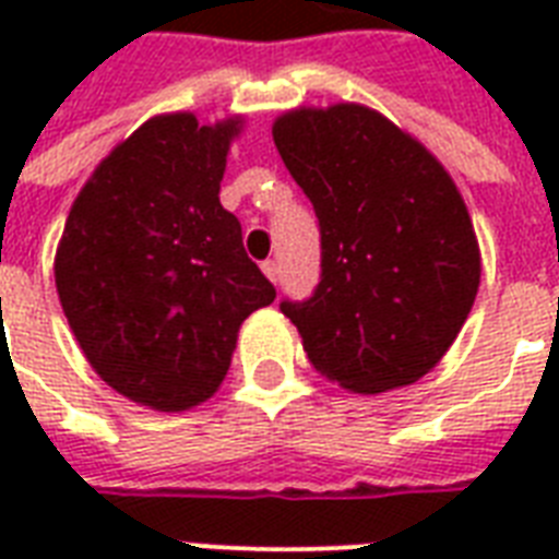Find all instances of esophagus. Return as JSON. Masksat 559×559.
Wrapping results in <instances>:
<instances>
[{
	"label": "esophagus",
	"mask_w": 559,
	"mask_h": 559,
	"mask_svg": "<svg viewBox=\"0 0 559 559\" xmlns=\"http://www.w3.org/2000/svg\"><path fill=\"white\" fill-rule=\"evenodd\" d=\"M263 266V272H266V278L272 281V284H278V278H281V266L275 261H263L261 263Z\"/></svg>",
	"instance_id": "esophagus-1"
}]
</instances>
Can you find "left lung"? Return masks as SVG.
Here are the masks:
<instances>
[{"instance_id": "obj_1", "label": "left lung", "mask_w": 559, "mask_h": 559, "mask_svg": "<svg viewBox=\"0 0 559 559\" xmlns=\"http://www.w3.org/2000/svg\"><path fill=\"white\" fill-rule=\"evenodd\" d=\"M272 135L322 237L313 296L281 301L307 359L359 394L420 380L467 322L481 278L459 188L424 144L359 104L296 109Z\"/></svg>"}]
</instances>
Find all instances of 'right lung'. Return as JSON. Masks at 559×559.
Segmentation results:
<instances>
[{
	"label": "right lung",
	"instance_id": "1",
	"mask_svg": "<svg viewBox=\"0 0 559 559\" xmlns=\"http://www.w3.org/2000/svg\"><path fill=\"white\" fill-rule=\"evenodd\" d=\"M237 127L151 118L100 162L57 246V293L86 359L159 412L211 397L246 316L275 301L240 219L219 205Z\"/></svg>",
	"mask_w": 559,
	"mask_h": 559
}]
</instances>
